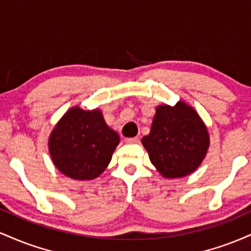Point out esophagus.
<instances>
[{
  "instance_id": "34e87169",
  "label": "esophagus",
  "mask_w": 251,
  "mask_h": 251,
  "mask_svg": "<svg viewBox=\"0 0 251 251\" xmlns=\"http://www.w3.org/2000/svg\"><path fill=\"white\" fill-rule=\"evenodd\" d=\"M125 143H127V144H138V143H139V138H138V137L126 138Z\"/></svg>"
}]
</instances>
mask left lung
Segmentation results:
<instances>
[{"label":"left lung","instance_id":"left-lung-1","mask_svg":"<svg viewBox=\"0 0 251 251\" xmlns=\"http://www.w3.org/2000/svg\"><path fill=\"white\" fill-rule=\"evenodd\" d=\"M142 144L163 177L180 178L201 165L208 152L210 137L195 108L178 101L175 106L155 108L151 131Z\"/></svg>","mask_w":251,"mask_h":251}]
</instances>
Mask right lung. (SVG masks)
I'll return each instance as SVG.
<instances>
[{"label": "right lung", "mask_w": 251, "mask_h": 251, "mask_svg": "<svg viewBox=\"0 0 251 251\" xmlns=\"http://www.w3.org/2000/svg\"><path fill=\"white\" fill-rule=\"evenodd\" d=\"M119 135L105 123L100 109H68L50 135L48 149L55 168L72 179L99 177L111 162Z\"/></svg>", "instance_id": "obj_1"}]
</instances>
